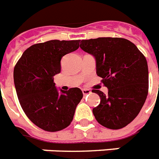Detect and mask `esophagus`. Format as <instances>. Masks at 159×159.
Instances as JSON below:
<instances>
[{
  "instance_id": "34e87169",
  "label": "esophagus",
  "mask_w": 159,
  "mask_h": 159,
  "mask_svg": "<svg viewBox=\"0 0 159 159\" xmlns=\"http://www.w3.org/2000/svg\"><path fill=\"white\" fill-rule=\"evenodd\" d=\"M82 92H83V94L84 95V96H86V95L91 93V91L89 89H83L82 90Z\"/></svg>"
}]
</instances>
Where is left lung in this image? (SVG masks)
<instances>
[{"instance_id":"obj_1","label":"left lung","mask_w":159,"mask_h":159,"mask_svg":"<svg viewBox=\"0 0 159 159\" xmlns=\"http://www.w3.org/2000/svg\"><path fill=\"white\" fill-rule=\"evenodd\" d=\"M80 48L96 60V73L108 89L100 90L99 105L93 113L99 124L118 130L130 123L141 110L148 91V70L143 53L133 43L121 38L82 40Z\"/></svg>"}]
</instances>
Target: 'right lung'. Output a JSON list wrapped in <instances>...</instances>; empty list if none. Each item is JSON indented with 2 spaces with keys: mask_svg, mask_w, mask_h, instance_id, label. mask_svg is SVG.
<instances>
[{
  "mask_svg": "<svg viewBox=\"0 0 159 159\" xmlns=\"http://www.w3.org/2000/svg\"><path fill=\"white\" fill-rule=\"evenodd\" d=\"M80 40L37 43L25 51L14 69V82L21 107L29 119L46 131L70 125L83 93L79 88L59 92L53 76L61 72V60L77 50Z\"/></svg>",
  "mask_w": 159,
  "mask_h": 159,
  "instance_id": "add662e5",
  "label": "right lung"
}]
</instances>
